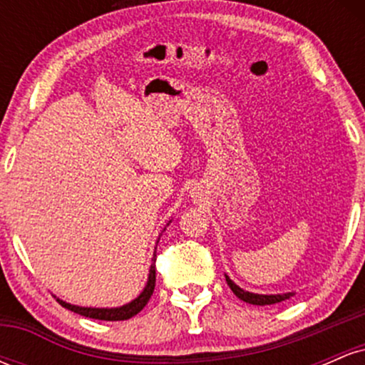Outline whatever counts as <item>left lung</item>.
Returning <instances> with one entry per match:
<instances>
[{
    "label": "left lung",
    "instance_id": "8db88e82",
    "mask_svg": "<svg viewBox=\"0 0 365 365\" xmlns=\"http://www.w3.org/2000/svg\"><path fill=\"white\" fill-rule=\"evenodd\" d=\"M226 282H228V287L232 288V292L235 293L240 300H244L247 304H252V305H271V304H278V302H283V300L290 299L293 297V293H283V295H257V293H250V292H245L242 290L240 287H237L235 283L232 282V279L226 276Z\"/></svg>",
    "mask_w": 365,
    "mask_h": 365
}]
</instances>
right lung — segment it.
Returning <instances> with one entry per match:
<instances>
[{
	"label": "right lung",
	"mask_w": 365,
	"mask_h": 365,
	"mask_svg": "<svg viewBox=\"0 0 365 365\" xmlns=\"http://www.w3.org/2000/svg\"><path fill=\"white\" fill-rule=\"evenodd\" d=\"M154 287H156V254L153 257V264H150V269H149V279L148 284H145L144 292L137 297L133 302H130L123 307H116V309H91V307H77V305L72 304H66L63 300L58 299L60 305H63L65 309L72 311L75 314H81V316L91 317V319H99V321H125L133 317L135 314H139L142 309L145 307V304L149 302L150 295H153Z\"/></svg>",
	"instance_id": "1"
}]
</instances>
